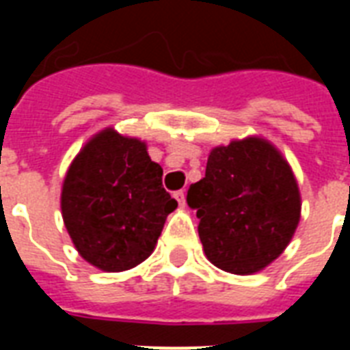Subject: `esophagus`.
Listing matches in <instances>:
<instances>
[{"label":"esophagus","mask_w":350,"mask_h":350,"mask_svg":"<svg viewBox=\"0 0 350 350\" xmlns=\"http://www.w3.org/2000/svg\"><path fill=\"white\" fill-rule=\"evenodd\" d=\"M174 198L178 200V203H180V207H183L185 205V192L183 191H176L174 192Z\"/></svg>","instance_id":"34e87169"}]
</instances>
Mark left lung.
<instances>
[{
  "label": "left lung",
  "mask_w": 350,
  "mask_h": 350,
  "mask_svg": "<svg viewBox=\"0 0 350 350\" xmlns=\"http://www.w3.org/2000/svg\"><path fill=\"white\" fill-rule=\"evenodd\" d=\"M187 203L200 219L208 261L232 274H252L287 247L299 221V191L282 154L260 137L214 148L205 178Z\"/></svg>",
  "instance_id": "1"
}]
</instances>
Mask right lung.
<instances>
[{"mask_svg": "<svg viewBox=\"0 0 350 350\" xmlns=\"http://www.w3.org/2000/svg\"><path fill=\"white\" fill-rule=\"evenodd\" d=\"M145 143L112 129L92 137L63 181V221L76 249L101 271H126L147 260L178 202Z\"/></svg>", "mask_w": 350, "mask_h": 350, "instance_id": "obj_1", "label": "right lung"}]
</instances>
